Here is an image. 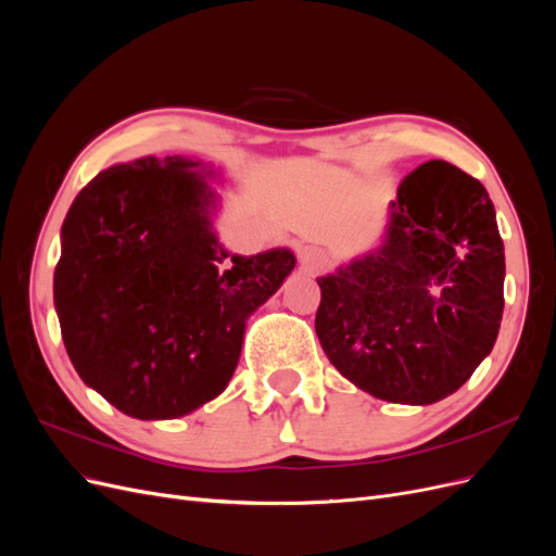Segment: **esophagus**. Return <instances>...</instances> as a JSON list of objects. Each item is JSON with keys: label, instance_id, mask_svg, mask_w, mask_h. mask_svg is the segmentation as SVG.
I'll list each match as a JSON object with an SVG mask.
<instances>
[{"label": "esophagus", "instance_id": "esophagus-1", "mask_svg": "<svg viewBox=\"0 0 556 556\" xmlns=\"http://www.w3.org/2000/svg\"><path fill=\"white\" fill-rule=\"evenodd\" d=\"M299 262L306 271H323L327 266V252L317 245H306L299 250Z\"/></svg>", "mask_w": 556, "mask_h": 556}]
</instances>
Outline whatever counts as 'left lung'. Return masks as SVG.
<instances>
[{
  "label": "left lung",
  "mask_w": 556,
  "mask_h": 556,
  "mask_svg": "<svg viewBox=\"0 0 556 556\" xmlns=\"http://www.w3.org/2000/svg\"><path fill=\"white\" fill-rule=\"evenodd\" d=\"M506 255L482 182L431 160L390 201L382 243L317 278L325 355L376 399L429 406L490 355Z\"/></svg>",
  "instance_id": "8db88e82"
}]
</instances>
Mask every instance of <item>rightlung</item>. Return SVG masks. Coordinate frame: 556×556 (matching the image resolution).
Here are the masks:
<instances>
[{
  "mask_svg": "<svg viewBox=\"0 0 556 556\" xmlns=\"http://www.w3.org/2000/svg\"><path fill=\"white\" fill-rule=\"evenodd\" d=\"M215 178L180 155L113 164L64 217L53 299L66 355L129 417L174 419L223 394L248 317L296 264L288 248H223Z\"/></svg>",
  "mask_w": 556,
  "mask_h": 556,
  "instance_id": "right-lung-1",
  "label": "right lung"
}]
</instances>
